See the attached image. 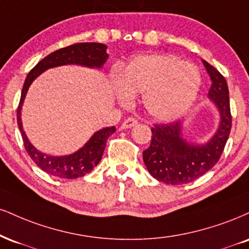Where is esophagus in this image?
Masks as SVG:
<instances>
[{
	"instance_id": "obj_1",
	"label": "esophagus",
	"mask_w": 249,
	"mask_h": 249,
	"mask_svg": "<svg viewBox=\"0 0 249 249\" xmlns=\"http://www.w3.org/2000/svg\"><path fill=\"white\" fill-rule=\"evenodd\" d=\"M137 125V121L134 118H127V119H125L124 122H123V124H122V128H131V127H133V126H136Z\"/></svg>"
}]
</instances>
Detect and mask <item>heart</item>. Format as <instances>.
<instances>
[{"instance_id": "heart-1", "label": "heart", "mask_w": 249, "mask_h": 249, "mask_svg": "<svg viewBox=\"0 0 249 249\" xmlns=\"http://www.w3.org/2000/svg\"><path fill=\"white\" fill-rule=\"evenodd\" d=\"M117 98L127 103L142 94V106L152 118L173 122L188 112L200 87L199 71L174 55L137 56L119 74Z\"/></svg>"}]
</instances>
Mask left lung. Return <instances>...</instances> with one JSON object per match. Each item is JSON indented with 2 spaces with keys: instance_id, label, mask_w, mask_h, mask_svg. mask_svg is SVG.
<instances>
[{
  "instance_id": "8db88e82",
  "label": "left lung",
  "mask_w": 249,
  "mask_h": 249,
  "mask_svg": "<svg viewBox=\"0 0 249 249\" xmlns=\"http://www.w3.org/2000/svg\"><path fill=\"white\" fill-rule=\"evenodd\" d=\"M202 62L211 79L208 97L219 112V125L211 139L199 145L185 140L179 121L152 127L151 145L142 152L143 163L154 178L166 184H185L204 175L218 162L229 139L232 127L229 87L213 66Z\"/></svg>"
}]
</instances>
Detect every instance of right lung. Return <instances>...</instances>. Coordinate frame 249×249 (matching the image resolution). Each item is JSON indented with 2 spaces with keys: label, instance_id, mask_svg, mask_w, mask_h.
<instances>
[{
  "label": "right lung",
  "instance_id": "1",
  "mask_svg": "<svg viewBox=\"0 0 249 249\" xmlns=\"http://www.w3.org/2000/svg\"><path fill=\"white\" fill-rule=\"evenodd\" d=\"M107 49V47L106 45L100 43H79L71 45V46L60 49L45 56L32 68L26 76L22 89V95H20L18 109H17V124H18L19 131L22 133L24 146H25L28 154L39 168L50 175L60 178H77L90 173L100 163L107 138L115 132L116 127L111 126L98 130L97 132L92 134L90 139L79 151L70 155L55 157V155L45 154L43 152L38 151L30 142L23 130L20 111H22V107L29 87L41 73L50 68L58 67V66L80 65L89 68H102V66L106 64L109 58Z\"/></svg>",
  "mask_w": 249,
  "mask_h": 249
}]
</instances>
